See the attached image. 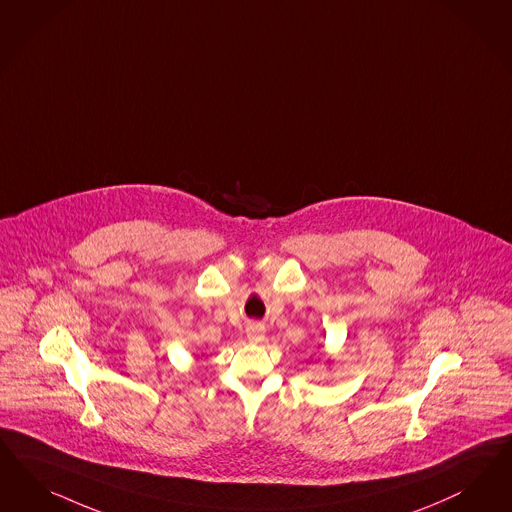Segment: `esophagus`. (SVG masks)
Instances as JSON below:
<instances>
[{"mask_svg":"<svg viewBox=\"0 0 512 512\" xmlns=\"http://www.w3.org/2000/svg\"><path fill=\"white\" fill-rule=\"evenodd\" d=\"M247 337L250 343H262L265 339V326L260 322H252L247 326Z\"/></svg>","mask_w":512,"mask_h":512,"instance_id":"34e87169","label":"esophagus"}]
</instances>
